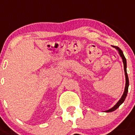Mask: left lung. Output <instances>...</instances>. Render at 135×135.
<instances>
[{
    "label": "left lung",
    "instance_id": "obj_1",
    "mask_svg": "<svg viewBox=\"0 0 135 135\" xmlns=\"http://www.w3.org/2000/svg\"><path fill=\"white\" fill-rule=\"evenodd\" d=\"M112 47L115 48V49H117L118 51H119V53L120 55V56L122 58V60H123V67H124V71H125V75H126V86H125V89H124V92L122 96H121V98H120L119 101L117 102V104L115 105L114 107H112L111 109H108V110H106L105 111V112H112L114 111L116 109L119 107V106L121 105V104L124 102L125 99L126 98L127 96V94H128V86H129V79H128V74H127V70H126V68H127V62H126V59L124 55H123V52L122 50L121 49H119L118 46H113Z\"/></svg>",
    "mask_w": 135,
    "mask_h": 135
}]
</instances>
